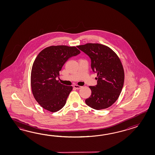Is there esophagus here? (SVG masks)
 Listing matches in <instances>:
<instances>
[{
    "mask_svg": "<svg viewBox=\"0 0 155 155\" xmlns=\"http://www.w3.org/2000/svg\"><path fill=\"white\" fill-rule=\"evenodd\" d=\"M74 87L75 89H81L82 87H81V86H80L76 85H74Z\"/></svg>",
    "mask_w": 155,
    "mask_h": 155,
    "instance_id": "34e87169",
    "label": "esophagus"
}]
</instances>
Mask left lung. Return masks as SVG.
<instances>
[{
  "label": "left lung",
  "mask_w": 155,
  "mask_h": 155,
  "mask_svg": "<svg viewBox=\"0 0 155 155\" xmlns=\"http://www.w3.org/2000/svg\"><path fill=\"white\" fill-rule=\"evenodd\" d=\"M91 59L92 71L97 74V85L90 86L91 95L85 103L97 110L112 105L119 97L124 82V71L118 56L108 46L87 43L77 46Z\"/></svg>",
  "instance_id": "8db88e82"
}]
</instances>
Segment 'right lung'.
Instances as JSON below:
<instances>
[{"label": "right lung", "mask_w": 155, "mask_h": 155, "mask_svg": "<svg viewBox=\"0 0 155 155\" xmlns=\"http://www.w3.org/2000/svg\"><path fill=\"white\" fill-rule=\"evenodd\" d=\"M80 53L75 46L57 45L46 48L36 57L31 69V86L34 98L44 109L56 112L65 105L73 87L56 79L68 60Z\"/></svg>", "instance_id": "1"}]
</instances>
